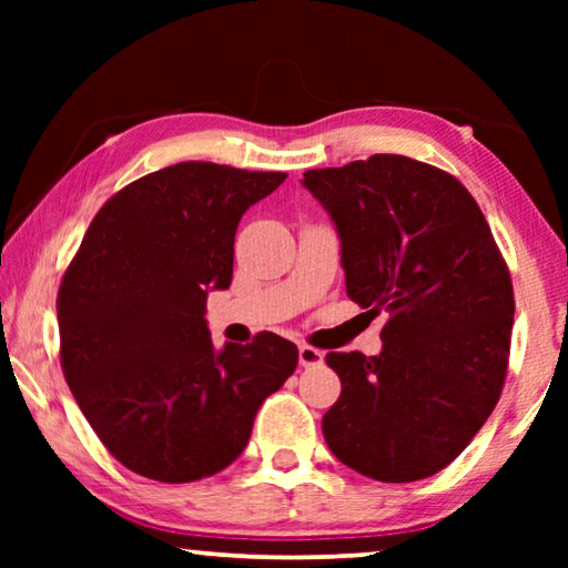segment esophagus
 Instances as JSON below:
<instances>
[{
	"label": "esophagus",
	"instance_id": "esophagus-1",
	"mask_svg": "<svg viewBox=\"0 0 568 568\" xmlns=\"http://www.w3.org/2000/svg\"><path fill=\"white\" fill-rule=\"evenodd\" d=\"M297 361H301L303 368H311V365L323 363V351L313 348V345H297Z\"/></svg>",
	"mask_w": 568,
	"mask_h": 568
}]
</instances>
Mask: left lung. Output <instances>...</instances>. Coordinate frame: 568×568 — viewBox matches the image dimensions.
<instances>
[{
  "label": "left lung",
  "mask_w": 568,
  "mask_h": 568,
  "mask_svg": "<svg viewBox=\"0 0 568 568\" xmlns=\"http://www.w3.org/2000/svg\"><path fill=\"white\" fill-rule=\"evenodd\" d=\"M303 185L338 227L351 301L388 313L381 355H325L343 386L325 444L386 484L434 476L506 381L514 285L491 227L454 175L403 155L307 170Z\"/></svg>",
  "instance_id": "left-lung-1"
}]
</instances>
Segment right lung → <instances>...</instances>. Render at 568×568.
<instances>
[{"instance_id": "add662e5", "label": "right lung", "mask_w": 568, "mask_h": 568, "mask_svg": "<svg viewBox=\"0 0 568 568\" xmlns=\"http://www.w3.org/2000/svg\"><path fill=\"white\" fill-rule=\"evenodd\" d=\"M285 172L178 162L100 207L57 293L60 363L104 448L134 474L187 484L233 464L261 403L293 376L275 333L213 348L207 291L233 281L235 230Z\"/></svg>"}]
</instances>
